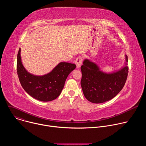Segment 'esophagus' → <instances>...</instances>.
I'll use <instances>...</instances> for the list:
<instances>
[{
    "label": "esophagus",
    "instance_id": "obj_1",
    "mask_svg": "<svg viewBox=\"0 0 146 146\" xmlns=\"http://www.w3.org/2000/svg\"><path fill=\"white\" fill-rule=\"evenodd\" d=\"M82 58L81 56L77 57L75 60V64L76 65L77 68H80L82 65Z\"/></svg>",
    "mask_w": 146,
    "mask_h": 146
}]
</instances>
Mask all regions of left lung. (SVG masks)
I'll return each mask as SVG.
<instances>
[{"label":"left lung","mask_w":146,"mask_h":146,"mask_svg":"<svg viewBox=\"0 0 146 146\" xmlns=\"http://www.w3.org/2000/svg\"><path fill=\"white\" fill-rule=\"evenodd\" d=\"M126 62L128 56L125 55ZM106 73L100 70L98 66L86 59L81 66V86L86 98L94 103H101L115 97L123 88L127 79L128 67Z\"/></svg>","instance_id":"8db88e82"}]
</instances>
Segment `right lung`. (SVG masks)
Masks as SVG:
<instances>
[{
    "mask_svg": "<svg viewBox=\"0 0 146 146\" xmlns=\"http://www.w3.org/2000/svg\"><path fill=\"white\" fill-rule=\"evenodd\" d=\"M21 48L17 55V70L23 88L32 97L43 102L51 101L61 93L65 81L76 67L74 64L60 62L51 72L42 76H35L24 68L21 58Z\"/></svg>",
    "mask_w": 146,
    "mask_h": 146,
    "instance_id": "obj_1",
    "label": "right lung"
}]
</instances>
